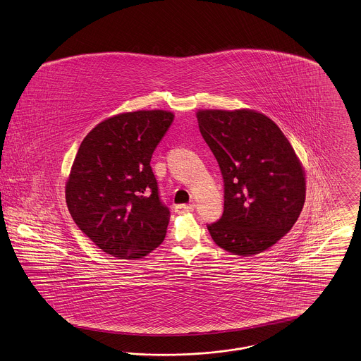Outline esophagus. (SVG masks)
Returning a JSON list of instances; mask_svg holds the SVG:
<instances>
[{
	"label": "esophagus",
	"instance_id": "34e87169",
	"mask_svg": "<svg viewBox=\"0 0 361 361\" xmlns=\"http://www.w3.org/2000/svg\"><path fill=\"white\" fill-rule=\"evenodd\" d=\"M193 210V204H178L176 206V212H188Z\"/></svg>",
	"mask_w": 361,
	"mask_h": 361
}]
</instances>
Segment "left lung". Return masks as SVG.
<instances>
[{
	"label": "left lung",
	"mask_w": 361,
	"mask_h": 361,
	"mask_svg": "<svg viewBox=\"0 0 361 361\" xmlns=\"http://www.w3.org/2000/svg\"><path fill=\"white\" fill-rule=\"evenodd\" d=\"M199 129L224 178V214L212 240L240 256L260 254L288 233L305 202V176L282 130L255 110H199Z\"/></svg>",
	"instance_id": "obj_1"
}]
</instances>
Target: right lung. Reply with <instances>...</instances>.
Instances as JSON below:
<instances>
[{
  "instance_id": "obj_1",
  "label": "right lung",
  "mask_w": 361,
  "mask_h": 361,
  "mask_svg": "<svg viewBox=\"0 0 361 361\" xmlns=\"http://www.w3.org/2000/svg\"><path fill=\"white\" fill-rule=\"evenodd\" d=\"M173 118L165 110L123 113L83 139L65 199L75 224L104 252L140 259L164 241L170 212L149 162Z\"/></svg>"
}]
</instances>
